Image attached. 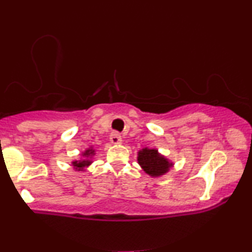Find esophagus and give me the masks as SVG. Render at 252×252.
I'll list each match as a JSON object with an SVG mask.
<instances>
[{
    "label": "esophagus",
    "instance_id": "34e87169",
    "mask_svg": "<svg viewBox=\"0 0 252 252\" xmlns=\"http://www.w3.org/2000/svg\"><path fill=\"white\" fill-rule=\"evenodd\" d=\"M110 141H111V143H113V144H119L123 142V139H122V136H120L119 133L113 132V133H111V135H110Z\"/></svg>",
    "mask_w": 252,
    "mask_h": 252
}]
</instances>
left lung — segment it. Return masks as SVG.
Masks as SVG:
<instances>
[{
	"label": "left lung",
	"mask_w": 252,
	"mask_h": 252,
	"mask_svg": "<svg viewBox=\"0 0 252 252\" xmlns=\"http://www.w3.org/2000/svg\"><path fill=\"white\" fill-rule=\"evenodd\" d=\"M137 163L147 174L153 178L166 174L174 165L173 161L168 160L166 157L158 153L157 149L149 148H143L137 153Z\"/></svg>",
	"instance_id": "8db88e82"
}]
</instances>
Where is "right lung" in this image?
Returning <instances> with one entry per match:
<instances>
[{
	"mask_svg": "<svg viewBox=\"0 0 252 252\" xmlns=\"http://www.w3.org/2000/svg\"><path fill=\"white\" fill-rule=\"evenodd\" d=\"M95 156V149L93 147H89L81 154V159L72 161V166L75 171H85L89 165L93 163L92 158Z\"/></svg>",
	"mask_w": 252,
	"mask_h": 252,
	"instance_id": "1",
	"label": "right lung"
}]
</instances>
